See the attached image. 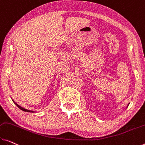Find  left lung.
Instances as JSON below:
<instances>
[{
	"label": "left lung",
	"instance_id": "obj_1",
	"mask_svg": "<svg viewBox=\"0 0 145 145\" xmlns=\"http://www.w3.org/2000/svg\"><path fill=\"white\" fill-rule=\"evenodd\" d=\"M129 104H130V103H129V104H128V105H127V107H126V108H128V106H129Z\"/></svg>",
	"mask_w": 145,
	"mask_h": 145
}]
</instances>
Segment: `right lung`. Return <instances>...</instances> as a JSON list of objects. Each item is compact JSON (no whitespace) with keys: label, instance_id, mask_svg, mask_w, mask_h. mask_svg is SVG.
<instances>
[{"label":"right lung","instance_id":"obj_1","mask_svg":"<svg viewBox=\"0 0 145 145\" xmlns=\"http://www.w3.org/2000/svg\"><path fill=\"white\" fill-rule=\"evenodd\" d=\"M12 101L14 102V104H15V105H16L17 107H18V108L20 109V110H21L22 111H26V112H31V113H34V112H35V111H32V110H27V109H25V108H23V107H21V106H19V104H17L16 102H15L14 101H13V100L12 99Z\"/></svg>","mask_w":145,"mask_h":145}]
</instances>
